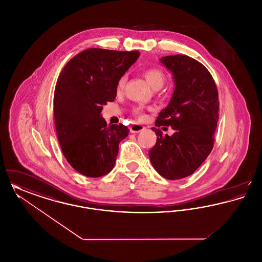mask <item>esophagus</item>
I'll return each mask as SVG.
<instances>
[{
    "label": "esophagus",
    "mask_w": 262,
    "mask_h": 262,
    "mask_svg": "<svg viewBox=\"0 0 262 262\" xmlns=\"http://www.w3.org/2000/svg\"><path fill=\"white\" fill-rule=\"evenodd\" d=\"M145 129V126L144 125H140V124H133L129 127V130L130 133L133 134H136V133H139L141 130H144Z\"/></svg>",
    "instance_id": "34e87169"
}]
</instances>
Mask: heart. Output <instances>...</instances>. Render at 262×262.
Here are the masks:
<instances>
[{"instance_id": "1", "label": "heart", "mask_w": 262, "mask_h": 262, "mask_svg": "<svg viewBox=\"0 0 262 262\" xmlns=\"http://www.w3.org/2000/svg\"><path fill=\"white\" fill-rule=\"evenodd\" d=\"M143 75H144L145 79L147 80V82L154 89H159V88H162L165 81H166V75L160 69H157V68H148V69L144 70ZM125 80H126L125 75H122L119 78V80L117 82V90L118 91L123 90V88L125 86ZM134 114L137 118L140 119V120L145 118L144 111L141 108H135Z\"/></svg>"}]
</instances>
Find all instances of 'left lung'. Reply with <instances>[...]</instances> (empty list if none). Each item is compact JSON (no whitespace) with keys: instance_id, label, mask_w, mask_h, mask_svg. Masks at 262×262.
Masks as SVG:
<instances>
[{"instance_id":"1","label":"left lung","mask_w":262,"mask_h":262,"mask_svg":"<svg viewBox=\"0 0 262 262\" xmlns=\"http://www.w3.org/2000/svg\"><path fill=\"white\" fill-rule=\"evenodd\" d=\"M174 79L173 97L156 122L157 140L149 150L154 169L168 180H180L194 173L214 145V133L219 118L216 83L201 62L186 56L161 58ZM172 126L175 134L163 136L159 126Z\"/></svg>"}]
</instances>
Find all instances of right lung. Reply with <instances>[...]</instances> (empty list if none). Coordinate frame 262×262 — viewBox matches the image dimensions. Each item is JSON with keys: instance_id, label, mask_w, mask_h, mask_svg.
<instances>
[{"instance_id": "add662e5", "label": "right lung", "mask_w": 262, "mask_h": 262, "mask_svg": "<svg viewBox=\"0 0 262 262\" xmlns=\"http://www.w3.org/2000/svg\"><path fill=\"white\" fill-rule=\"evenodd\" d=\"M139 57L138 51L89 48L60 73L54 93V119L62 154L76 172L90 178L110 173L127 126L107 125L103 105L117 96V82Z\"/></svg>"}]
</instances>
